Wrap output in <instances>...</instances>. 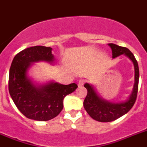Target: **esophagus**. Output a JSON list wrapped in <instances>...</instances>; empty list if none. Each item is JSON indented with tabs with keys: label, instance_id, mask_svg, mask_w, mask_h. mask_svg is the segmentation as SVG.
<instances>
[{
	"label": "esophagus",
	"instance_id": "34e87169",
	"mask_svg": "<svg viewBox=\"0 0 147 147\" xmlns=\"http://www.w3.org/2000/svg\"><path fill=\"white\" fill-rule=\"evenodd\" d=\"M85 83V80L84 79H81L79 80L78 81V87H81V86H83Z\"/></svg>",
	"mask_w": 147,
	"mask_h": 147
}]
</instances>
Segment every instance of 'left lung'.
Returning <instances> with one entry per match:
<instances>
[{
    "label": "left lung",
    "instance_id": "8db88e82",
    "mask_svg": "<svg viewBox=\"0 0 147 147\" xmlns=\"http://www.w3.org/2000/svg\"><path fill=\"white\" fill-rule=\"evenodd\" d=\"M108 46L111 49L112 58L124 55L132 62L134 69V83L130 96L125 100L118 102H109L101 97L92 84L86 83L84 85L87 90V95L84 101V107L86 111L93 119L103 123L116 120L130 111L136 101L139 81L138 64L132 53L127 48L113 43H109Z\"/></svg>",
    "mask_w": 147,
    "mask_h": 147
}]
</instances>
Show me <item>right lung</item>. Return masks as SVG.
<instances>
[{
    "mask_svg": "<svg viewBox=\"0 0 147 147\" xmlns=\"http://www.w3.org/2000/svg\"><path fill=\"white\" fill-rule=\"evenodd\" d=\"M50 47L34 46L22 51L13 58L9 74V92L21 113L29 119L48 121L55 118L63 108L66 96L76 90L72 83L64 85L50 81L36 84L28 75L35 63H55Z\"/></svg>",
    "mask_w": 147,
    "mask_h": 147,
    "instance_id": "right-lung-1",
    "label": "right lung"
}]
</instances>
